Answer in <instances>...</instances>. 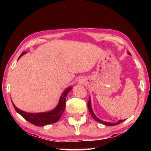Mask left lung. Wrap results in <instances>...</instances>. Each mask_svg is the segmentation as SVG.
Returning a JSON list of instances; mask_svg holds the SVG:
<instances>
[{"label": "left lung", "instance_id": "1", "mask_svg": "<svg viewBox=\"0 0 151 151\" xmlns=\"http://www.w3.org/2000/svg\"><path fill=\"white\" fill-rule=\"evenodd\" d=\"M128 52V54H129V55H131V53H130L129 52ZM87 106H88V111H89V112H90V113H91V114L92 115V116L93 117V119H94V120H95L96 121L100 122V123H101V124H104V125H107V126H115V125L119 124L121 123V122L124 121V120H120V121H119L118 122H114V123H112V122H104V121H101V120H100L99 118H97L95 114H94V112H93V109H92V106H91V98H90V97H89Z\"/></svg>", "mask_w": 151, "mask_h": 151}]
</instances>
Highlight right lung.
<instances>
[{"mask_svg":"<svg viewBox=\"0 0 151 151\" xmlns=\"http://www.w3.org/2000/svg\"><path fill=\"white\" fill-rule=\"evenodd\" d=\"M27 52H23L19 57V58L26 54ZM72 88L68 87L63 92L62 95L60 97V100L58 102V105L56 108L53 110L46 112H40V113H29V112H24L21 111L19 109L14 105L12 103L14 108L18 113L20 114L24 119H26L27 121H29L30 123L38 127H43L45 125L52 124L57 122L62 116L64 111L65 109V101L66 96L67 95L68 92L71 91Z\"/></svg>","mask_w":151,"mask_h":151,"instance_id":"obj_1","label":"right lung"}]
</instances>
